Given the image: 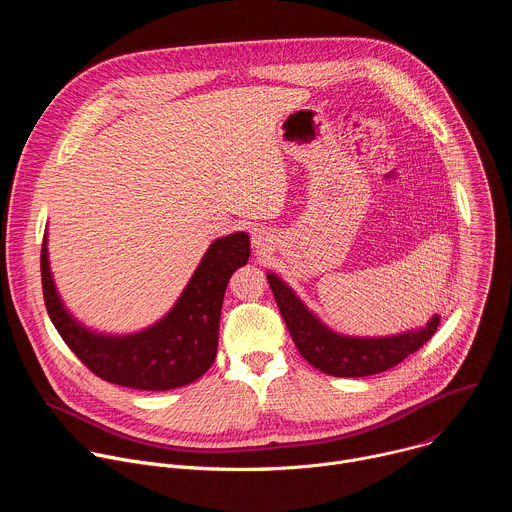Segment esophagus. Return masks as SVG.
Instances as JSON below:
<instances>
[{
  "label": "esophagus",
  "instance_id": "obj_1",
  "mask_svg": "<svg viewBox=\"0 0 512 512\" xmlns=\"http://www.w3.org/2000/svg\"><path fill=\"white\" fill-rule=\"evenodd\" d=\"M251 239H253V245H255L259 251H265V249H269V245H271V233L265 231V229H255Z\"/></svg>",
  "mask_w": 512,
  "mask_h": 512
}]
</instances>
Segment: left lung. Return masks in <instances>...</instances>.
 I'll list each match as a JSON object with an SVG mask.
<instances>
[{
    "label": "left lung",
    "mask_w": 512,
    "mask_h": 512,
    "mask_svg": "<svg viewBox=\"0 0 512 512\" xmlns=\"http://www.w3.org/2000/svg\"><path fill=\"white\" fill-rule=\"evenodd\" d=\"M267 281L300 354L312 367L332 377H369L389 371L419 350L440 326V314H435L423 328L397 336H344L324 326L275 273H267Z\"/></svg>",
    "instance_id": "1"
}]
</instances>
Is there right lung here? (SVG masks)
Masks as SVG:
<instances>
[{"instance_id": "add662e5", "label": "right lung", "mask_w": 512, "mask_h": 512, "mask_svg": "<svg viewBox=\"0 0 512 512\" xmlns=\"http://www.w3.org/2000/svg\"><path fill=\"white\" fill-rule=\"evenodd\" d=\"M249 255L247 233L216 239L174 308L158 324L127 336H109L85 328L64 308L50 273L44 235L40 255L44 304L62 340L91 373L129 389L168 391L196 381L210 369L227 283Z\"/></svg>"}]
</instances>
